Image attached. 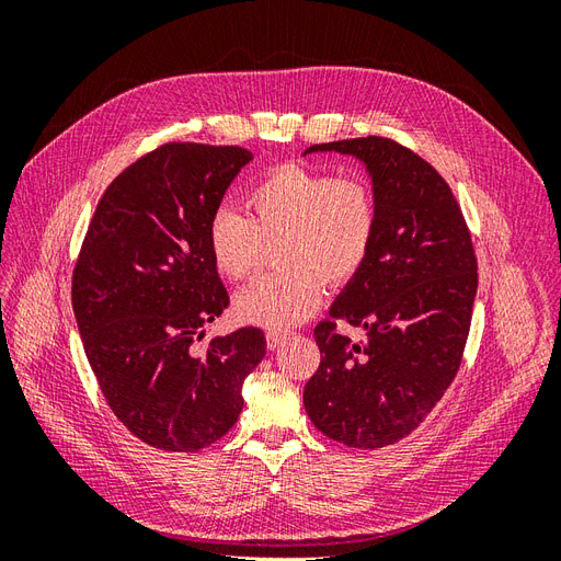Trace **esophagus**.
<instances>
[{"instance_id": "34e87169", "label": "esophagus", "mask_w": 561, "mask_h": 561, "mask_svg": "<svg viewBox=\"0 0 561 561\" xmlns=\"http://www.w3.org/2000/svg\"><path fill=\"white\" fill-rule=\"evenodd\" d=\"M285 339H287V332L268 330L266 332V346H268V351H276L280 344H285Z\"/></svg>"}]
</instances>
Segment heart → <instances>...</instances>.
Listing matches in <instances>:
<instances>
[{
	"mask_svg": "<svg viewBox=\"0 0 561 561\" xmlns=\"http://www.w3.org/2000/svg\"><path fill=\"white\" fill-rule=\"evenodd\" d=\"M248 215L219 208L210 215L206 243L219 276L243 280L257 266L262 241L280 236L285 266L262 276L236 297L241 320L287 330L320 304L322 280L344 285L365 268L379 233V196L360 175L285 163L266 171L245 192Z\"/></svg>",
	"mask_w": 561,
	"mask_h": 561,
	"instance_id": "obj_1",
	"label": "heart"
}]
</instances>
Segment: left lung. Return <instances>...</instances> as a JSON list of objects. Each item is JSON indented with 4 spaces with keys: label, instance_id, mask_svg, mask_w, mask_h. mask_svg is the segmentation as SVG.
<instances>
[{
    "label": "left lung",
    "instance_id": "obj_1",
    "mask_svg": "<svg viewBox=\"0 0 561 561\" xmlns=\"http://www.w3.org/2000/svg\"><path fill=\"white\" fill-rule=\"evenodd\" d=\"M311 151L360 159L381 219L365 268L313 330L320 365L304 407L330 439L379 449L416 431L461 367L478 260L449 184L412 149L369 135ZM334 319L365 327L368 342L353 345Z\"/></svg>",
    "mask_w": 561,
    "mask_h": 561
}]
</instances>
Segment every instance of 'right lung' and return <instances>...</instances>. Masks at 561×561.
Listing matches in <instances>:
<instances>
[{
  "instance_id": "add662e5",
  "label": "right lung",
  "mask_w": 561,
  "mask_h": 561,
  "mask_svg": "<svg viewBox=\"0 0 561 561\" xmlns=\"http://www.w3.org/2000/svg\"><path fill=\"white\" fill-rule=\"evenodd\" d=\"M250 159L233 145H161L112 180L81 243L72 309L83 351L116 419L161 451L227 435L266 355L260 328L194 348L229 307L206 229Z\"/></svg>"
}]
</instances>
